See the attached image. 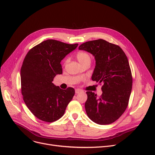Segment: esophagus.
Masks as SVG:
<instances>
[{"label":"esophagus","mask_w":155,"mask_h":155,"mask_svg":"<svg viewBox=\"0 0 155 155\" xmlns=\"http://www.w3.org/2000/svg\"><path fill=\"white\" fill-rule=\"evenodd\" d=\"M81 92H82V91H81L80 89H78V88L75 89V94H79Z\"/></svg>","instance_id":"1"}]
</instances>
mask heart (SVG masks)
Instances as JSON below:
<instances>
[{"instance_id": "obj_1", "label": "heart", "mask_w": 155, "mask_h": 155, "mask_svg": "<svg viewBox=\"0 0 155 155\" xmlns=\"http://www.w3.org/2000/svg\"><path fill=\"white\" fill-rule=\"evenodd\" d=\"M76 58L77 60L81 63V64H84L86 62H91V56L88 53L85 51H80L77 53L76 54ZM68 61V60H66L64 61V63H67Z\"/></svg>"}]
</instances>
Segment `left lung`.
<instances>
[{
    "label": "left lung",
    "instance_id": "obj_1",
    "mask_svg": "<svg viewBox=\"0 0 155 155\" xmlns=\"http://www.w3.org/2000/svg\"><path fill=\"white\" fill-rule=\"evenodd\" d=\"M78 49L94 56L92 80L103 84L101 96L86 92L87 114L98 124H111L126 110L131 93L133 78L127 56L119 46L102 39L85 42Z\"/></svg>",
    "mask_w": 155,
    "mask_h": 155
}]
</instances>
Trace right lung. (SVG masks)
Masks as SVG:
<instances>
[{
	"mask_svg": "<svg viewBox=\"0 0 155 155\" xmlns=\"http://www.w3.org/2000/svg\"><path fill=\"white\" fill-rule=\"evenodd\" d=\"M78 45L48 39L25 56L21 69V93L28 108L39 119L48 123L59 119L73 99L74 88L62 90L52 82L62 73L61 60Z\"/></svg>",
	"mask_w": 155,
	"mask_h": 155,
	"instance_id": "right-lung-1",
	"label": "right lung"
}]
</instances>
